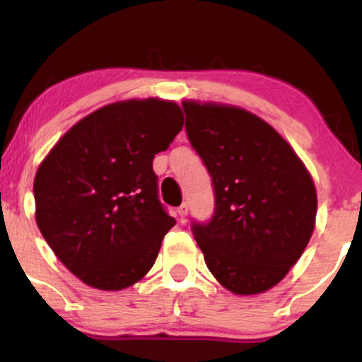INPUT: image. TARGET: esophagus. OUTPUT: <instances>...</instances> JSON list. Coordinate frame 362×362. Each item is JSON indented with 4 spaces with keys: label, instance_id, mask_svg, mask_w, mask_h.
I'll return each instance as SVG.
<instances>
[{
    "label": "esophagus",
    "instance_id": "esophagus-1",
    "mask_svg": "<svg viewBox=\"0 0 362 362\" xmlns=\"http://www.w3.org/2000/svg\"><path fill=\"white\" fill-rule=\"evenodd\" d=\"M177 213H178V216H180V221H184L185 216L189 214V204H187V202H184V204H182L180 207H178Z\"/></svg>",
    "mask_w": 362,
    "mask_h": 362
}]
</instances>
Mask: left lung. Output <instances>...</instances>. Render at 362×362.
<instances>
[{
	"label": "left lung",
	"mask_w": 362,
	"mask_h": 362,
	"mask_svg": "<svg viewBox=\"0 0 362 362\" xmlns=\"http://www.w3.org/2000/svg\"><path fill=\"white\" fill-rule=\"evenodd\" d=\"M185 131L209 172L214 213L192 221L211 274L235 294L284 279L308 245L317 190L276 129L250 112L185 100Z\"/></svg>",
	"instance_id": "obj_1"
}]
</instances>
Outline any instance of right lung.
<instances>
[{
  "label": "right lung",
  "mask_w": 362,
  "mask_h": 362,
  "mask_svg": "<svg viewBox=\"0 0 362 362\" xmlns=\"http://www.w3.org/2000/svg\"><path fill=\"white\" fill-rule=\"evenodd\" d=\"M182 126L173 102L110 103L74 124L40 163L37 226L85 284L119 291L153 267L161 240L175 226L158 199L153 158Z\"/></svg>",
  "instance_id": "add662e5"
}]
</instances>
